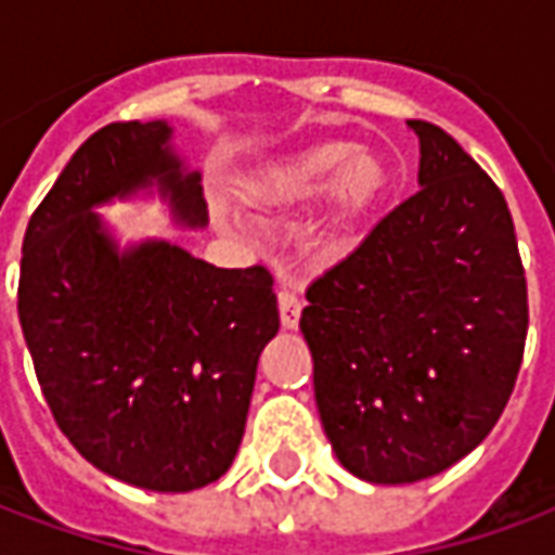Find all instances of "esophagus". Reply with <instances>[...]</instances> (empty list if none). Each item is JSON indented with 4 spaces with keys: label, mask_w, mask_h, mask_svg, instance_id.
I'll list each match as a JSON object with an SVG mask.
<instances>
[{
    "label": "esophagus",
    "mask_w": 555,
    "mask_h": 555,
    "mask_svg": "<svg viewBox=\"0 0 555 555\" xmlns=\"http://www.w3.org/2000/svg\"><path fill=\"white\" fill-rule=\"evenodd\" d=\"M300 312H302L300 297L288 288L279 291V318H282V326H285V330H297V324H300Z\"/></svg>",
    "instance_id": "34e87169"
}]
</instances>
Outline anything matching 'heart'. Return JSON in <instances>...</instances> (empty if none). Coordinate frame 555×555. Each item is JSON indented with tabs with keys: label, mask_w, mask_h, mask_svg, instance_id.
<instances>
[{
	"label": "heart",
	"mask_w": 555,
	"mask_h": 555,
	"mask_svg": "<svg viewBox=\"0 0 555 555\" xmlns=\"http://www.w3.org/2000/svg\"><path fill=\"white\" fill-rule=\"evenodd\" d=\"M386 166L369 151H353L345 142H330L302 151L297 157L279 163L249 186V198L258 207L270 210H294L309 207L333 193L341 217H360L384 195ZM330 258L348 249V237H330L324 243Z\"/></svg>",
	"instance_id": "heart-1"
}]
</instances>
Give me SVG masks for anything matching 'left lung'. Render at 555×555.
<instances>
[{"mask_svg": "<svg viewBox=\"0 0 555 555\" xmlns=\"http://www.w3.org/2000/svg\"><path fill=\"white\" fill-rule=\"evenodd\" d=\"M418 137V190L314 279L300 330L341 466L413 485L457 464L508 404L529 306L500 186L446 130Z\"/></svg>", "mask_w": 555, "mask_h": 555, "instance_id": "left-lung-1", "label": "left lung"}]
</instances>
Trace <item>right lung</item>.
Masks as SVG:
<instances>
[{
  "mask_svg": "<svg viewBox=\"0 0 555 555\" xmlns=\"http://www.w3.org/2000/svg\"><path fill=\"white\" fill-rule=\"evenodd\" d=\"M169 121H115L70 157L23 237L17 309L59 428L106 476L186 493L229 473L258 357L279 333L273 276L183 246H121L98 207L159 195L205 229L202 175Z\"/></svg>",
  "mask_w": 555,
  "mask_h": 555,
  "instance_id": "add662e5",
  "label": "right lung"
}]
</instances>
